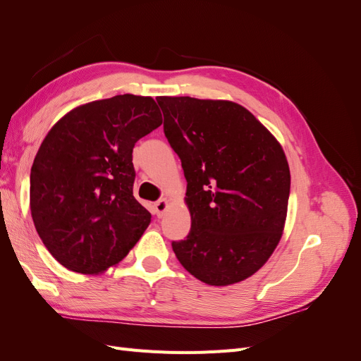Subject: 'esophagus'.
<instances>
[{"mask_svg": "<svg viewBox=\"0 0 361 361\" xmlns=\"http://www.w3.org/2000/svg\"><path fill=\"white\" fill-rule=\"evenodd\" d=\"M167 207H169V200H167V199L158 200V202L155 203V212H157V215L161 218V216L164 215V212L167 211Z\"/></svg>", "mask_w": 361, "mask_h": 361, "instance_id": "34e87169", "label": "esophagus"}]
</instances>
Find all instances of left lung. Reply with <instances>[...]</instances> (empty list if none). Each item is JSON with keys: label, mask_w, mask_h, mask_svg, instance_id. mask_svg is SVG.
<instances>
[{"label": "left lung", "mask_w": 361, "mask_h": 361, "mask_svg": "<svg viewBox=\"0 0 361 361\" xmlns=\"http://www.w3.org/2000/svg\"><path fill=\"white\" fill-rule=\"evenodd\" d=\"M164 134L182 161L191 215L187 239L171 243L195 279L243 281L267 264L288 215L290 171L277 138L232 101L158 96Z\"/></svg>", "instance_id": "1"}]
</instances>
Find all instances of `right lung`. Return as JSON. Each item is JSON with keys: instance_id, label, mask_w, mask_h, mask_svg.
<instances>
[{"instance_id": "obj_1", "label": "right lung", "mask_w": 361, "mask_h": 361, "mask_svg": "<svg viewBox=\"0 0 361 361\" xmlns=\"http://www.w3.org/2000/svg\"><path fill=\"white\" fill-rule=\"evenodd\" d=\"M161 123L150 96L117 94L73 108L42 141L30 209L42 243L64 268L99 274L145 233L150 212L133 194V149Z\"/></svg>"}]
</instances>
